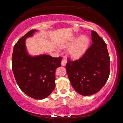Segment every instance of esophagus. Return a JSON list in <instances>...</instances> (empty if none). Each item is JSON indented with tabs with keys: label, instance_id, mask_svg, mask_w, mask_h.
Returning <instances> with one entry per match:
<instances>
[{
	"label": "esophagus",
	"instance_id": "obj_1",
	"mask_svg": "<svg viewBox=\"0 0 123 123\" xmlns=\"http://www.w3.org/2000/svg\"><path fill=\"white\" fill-rule=\"evenodd\" d=\"M67 61L66 59H63L62 60V62H61V64L62 66H66V64L67 63Z\"/></svg>",
	"mask_w": 123,
	"mask_h": 123
}]
</instances>
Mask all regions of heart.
Returning <instances> with one entry per match:
<instances>
[{
    "instance_id": "b5f03b06",
    "label": "heart",
    "mask_w": 123,
    "mask_h": 123,
    "mask_svg": "<svg viewBox=\"0 0 123 123\" xmlns=\"http://www.w3.org/2000/svg\"><path fill=\"white\" fill-rule=\"evenodd\" d=\"M89 42L88 37L82 35L79 37H74L64 46L67 47L72 45L69 49V53L72 57L78 58L85 53L88 48Z\"/></svg>"
}]
</instances>
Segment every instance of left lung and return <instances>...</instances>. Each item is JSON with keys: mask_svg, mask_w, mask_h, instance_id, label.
<instances>
[{"mask_svg": "<svg viewBox=\"0 0 123 123\" xmlns=\"http://www.w3.org/2000/svg\"><path fill=\"white\" fill-rule=\"evenodd\" d=\"M93 43L79 59H67L66 69L73 88L84 96L97 93L110 75V59L107 45L101 37L91 31Z\"/></svg>", "mask_w": 123, "mask_h": 123, "instance_id": "1", "label": "left lung"}]
</instances>
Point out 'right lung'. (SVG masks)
Instances as JSON below:
<instances>
[{
	"instance_id": "add662e5",
	"label": "right lung",
	"mask_w": 123,
	"mask_h": 123,
	"mask_svg": "<svg viewBox=\"0 0 123 123\" xmlns=\"http://www.w3.org/2000/svg\"><path fill=\"white\" fill-rule=\"evenodd\" d=\"M35 31V29L29 31L14 45L12 67L20 89L32 98L43 99L55 88V72L61 66L62 58L48 55L30 56L26 51L25 41Z\"/></svg>"
}]
</instances>
